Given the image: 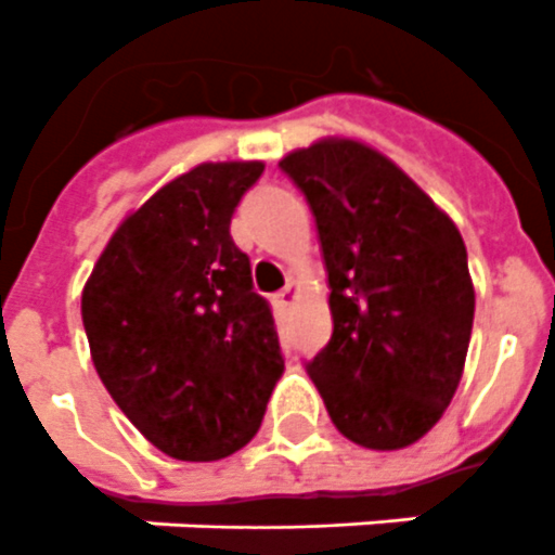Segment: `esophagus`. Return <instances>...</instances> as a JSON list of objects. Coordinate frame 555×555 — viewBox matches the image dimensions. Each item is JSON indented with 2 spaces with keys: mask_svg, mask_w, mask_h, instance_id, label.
Segmentation results:
<instances>
[{
  "mask_svg": "<svg viewBox=\"0 0 555 555\" xmlns=\"http://www.w3.org/2000/svg\"><path fill=\"white\" fill-rule=\"evenodd\" d=\"M296 299H299V285H296V282H287V285L276 294V302L282 305V308H291Z\"/></svg>",
  "mask_w": 555,
  "mask_h": 555,
  "instance_id": "34e87169",
  "label": "esophagus"
}]
</instances>
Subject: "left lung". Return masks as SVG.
I'll use <instances>...</instances> for the list:
<instances>
[{
    "label": "left lung",
    "instance_id": "left-lung-1",
    "mask_svg": "<svg viewBox=\"0 0 555 555\" xmlns=\"http://www.w3.org/2000/svg\"><path fill=\"white\" fill-rule=\"evenodd\" d=\"M279 167L302 186L328 270L334 334L308 365L357 447L417 443L455 397L475 287L455 221L383 152L320 138Z\"/></svg>",
    "mask_w": 555,
    "mask_h": 555
}]
</instances>
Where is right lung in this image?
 <instances>
[{"label": "right lung", "mask_w": 555, "mask_h": 555, "mask_svg": "<svg viewBox=\"0 0 555 555\" xmlns=\"http://www.w3.org/2000/svg\"><path fill=\"white\" fill-rule=\"evenodd\" d=\"M261 160H207L117 224L82 287L103 386L178 461H221L259 431L285 371L268 302L230 218Z\"/></svg>", "instance_id": "1"}]
</instances>
